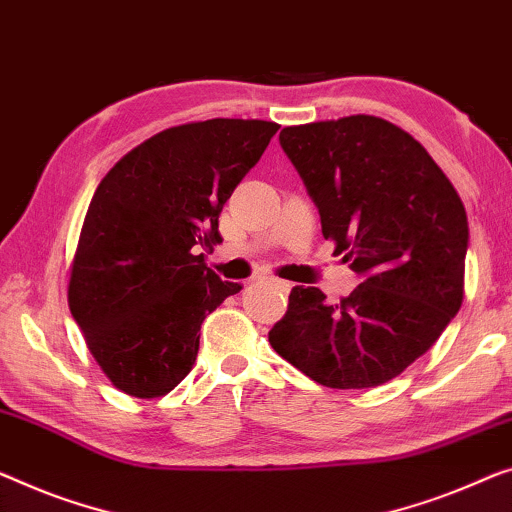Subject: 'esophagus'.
Segmentation results:
<instances>
[{
    "label": "esophagus",
    "mask_w": 512,
    "mask_h": 512,
    "mask_svg": "<svg viewBox=\"0 0 512 512\" xmlns=\"http://www.w3.org/2000/svg\"><path fill=\"white\" fill-rule=\"evenodd\" d=\"M271 282H273V285H276V289H280V292H282V294H287V292H289V289H292V285H289V282H287V280H278V278H271Z\"/></svg>",
    "instance_id": "1"
}]
</instances>
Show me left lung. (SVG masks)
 Instances as JSON below:
<instances>
[{
	"label": "left lung",
	"instance_id": "obj_1",
	"mask_svg": "<svg viewBox=\"0 0 512 512\" xmlns=\"http://www.w3.org/2000/svg\"><path fill=\"white\" fill-rule=\"evenodd\" d=\"M280 147L361 285L340 303L294 287L276 352L329 388L386 384L423 356L464 294L469 223L453 183L402 128L370 114L289 126Z\"/></svg>",
	"mask_w": 512,
	"mask_h": 512
}]
</instances>
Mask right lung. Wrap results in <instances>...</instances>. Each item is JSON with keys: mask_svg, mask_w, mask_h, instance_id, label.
<instances>
[{"mask_svg": "<svg viewBox=\"0 0 512 512\" xmlns=\"http://www.w3.org/2000/svg\"><path fill=\"white\" fill-rule=\"evenodd\" d=\"M278 124L209 119L149 137L98 183L75 250L68 305L89 352L119 391L160 398L193 370L204 317L239 282L204 250L218 216Z\"/></svg>", "mask_w": 512, "mask_h": 512, "instance_id": "1", "label": "right lung"}]
</instances>
